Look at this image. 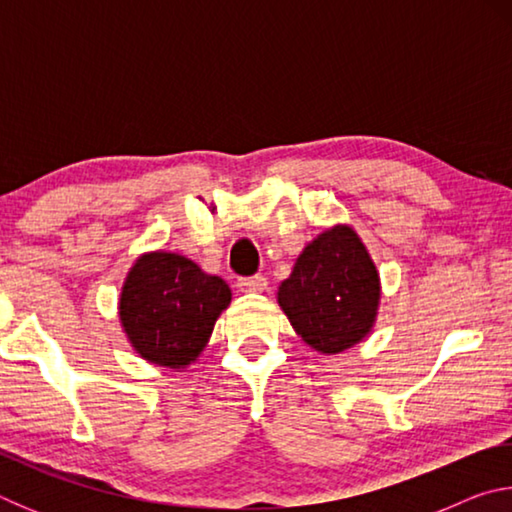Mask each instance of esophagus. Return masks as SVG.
Returning <instances> with one entry per match:
<instances>
[{"label": "esophagus", "mask_w": 512, "mask_h": 512, "mask_svg": "<svg viewBox=\"0 0 512 512\" xmlns=\"http://www.w3.org/2000/svg\"><path fill=\"white\" fill-rule=\"evenodd\" d=\"M237 287L246 293H262L268 287V280L264 275H253V277H239Z\"/></svg>", "instance_id": "esophagus-1"}]
</instances>
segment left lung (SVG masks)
Segmentation results:
<instances>
[{"label": "left lung", "instance_id": "obj_1", "mask_svg": "<svg viewBox=\"0 0 512 512\" xmlns=\"http://www.w3.org/2000/svg\"><path fill=\"white\" fill-rule=\"evenodd\" d=\"M379 273L350 225H334L305 246L277 302L309 348L339 354L366 339L377 318Z\"/></svg>", "mask_w": 512, "mask_h": 512}]
</instances>
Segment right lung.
I'll return each instance as SVG.
<instances>
[{"label": "right lung", "instance_id": "add662e5", "mask_svg": "<svg viewBox=\"0 0 512 512\" xmlns=\"http://www.w3.org/2000/svg\"><path fill=\"white\" fill-rule=\"evenodd\" d=\"M230 300V287L221 277L203 273L183 255L155 250L128 271L119 320L142 359L187 368L210 341L216 318Z\"/></svg>", "mask_w": 512, "mask_h": 512}]
</instances>
